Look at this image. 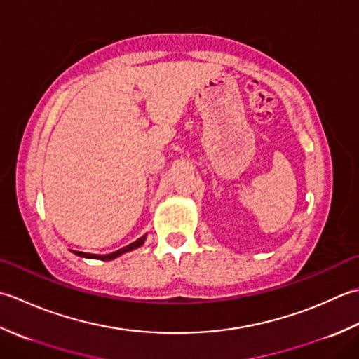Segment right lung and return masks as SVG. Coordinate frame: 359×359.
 <instances>
[{"mask_svg": "<svg viewBox=\"0 0 359 359\" xmlns=\"http://www.w3.org/2000/svg\"><path fill=\"white\" fill-rule=\"evenodd\" d=\"M145 237H147V236H142L141 238H137L136 241H133V243H130V245H127V246H123V248H121V250L114 251V252H111V254H104V255H99V254H88V252H80V251H72V252L77 254V255H80V257H88V259H99V260H113V259H116V257H119V255H121V254H123V252L133 251V250H136V248L142 246V245H144V241H145Z\"/></svg>", "mask_w": 359, "mask_h": 359, "instance_id": "obj_1", "label": "right lung"}]
</instances>
